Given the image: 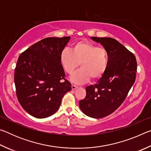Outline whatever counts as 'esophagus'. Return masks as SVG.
<instances>
[{
  "instance_id": "obj_1",
  "label": "esophagus",
  "mask_w": 151,
  "mask_h": 151,
  "mask_svg": "<svg viewBox=\"0 0 151 151\" xmlns=\"http://www.w3.org/2000/svg\"><path fill=\"white\" fill-rule=\"evenodd\" d=\"M71 88H72L73 90H75V89H76V88H78V86H76V85H73L72 86H71Z\"/></svg>"
}]
</instances>
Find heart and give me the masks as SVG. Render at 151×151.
<instances>
[{
  "label": "heart",
  "instance_id": "obj_1",
  "mask_svg": "<svg viewBox=\"0 0 151 151\" xmlns=\"http://www.w3.org/2000/svg\"><path fill=\"white\" fill-rule=\"evenodd\" d=\"M59 59L63 70L68 75H72L80 64L81 68L71 77V81L83 84L91 78L97 80L104 75L108 67L109 53L105 48L81 40L74 43L70 50L66 48L62 50Z\"/></svg>",
  "mask_w": 151,
  "mask_h": 151
}]
</instances>
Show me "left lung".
Instances as JSON below:
<instances>
[{
	"label": "left lung",
	"instance_id": "left-lung-1",
	"mask_svg": "<svg viewBox=\"0 0 151 151\" xmlns=\"http://www.w3.org/2000/svg\"><path fill=\"white\" fill-rule=\"evenodd\" d=\"M91 39L108 51V67L94 85L86 88L85 98L79 102L83 113L100 119L112 113L123 103L136 78L137 63L133 53L109 37Z\"/></svg>",
	"mask_w": 151,
	"mask_h": 151
}]
</instances>
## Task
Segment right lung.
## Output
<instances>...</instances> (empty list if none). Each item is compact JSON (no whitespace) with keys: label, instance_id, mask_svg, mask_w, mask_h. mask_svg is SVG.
<instances>
[{"label":"right lung","instance_id":"obj_1","mask_svg":"<svg viewBox=\"0 0 151 151\" xmlns=\"http://www.w3.org/2000/svg\"><path fill=\"white\" fill-rule=\"evenodd\" d=\"M70 38H46L30 46L18 58L14 77L18 101L36 118L55 114L63 96L71 90L59 59Z\"/></svg>","mask_w":151,"mask_h":151}]
</instances>
